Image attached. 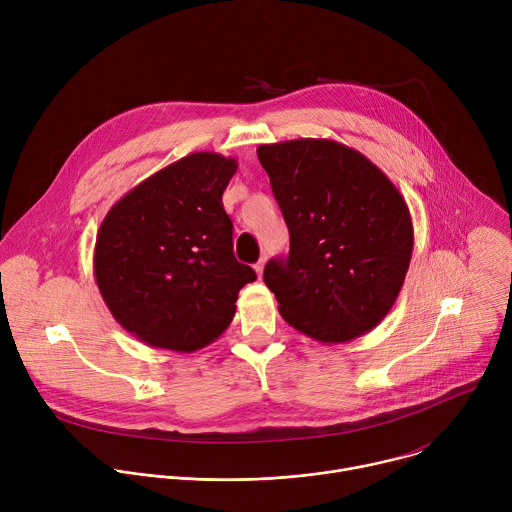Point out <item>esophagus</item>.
<instances>
[{"label":"esophagus","instance_id":"34e87169","mask_svg":"<svg viewBox=\"0 0 512 512\" xmlns=\"http://www.w3.org/2000/svg\"><path fill=\"white\" fill-rule=\"evenodd\" d=\"M263 267H265V261H263V259H261V261H257V263H255V273H257V275H259V277H261V275H263Z\"/></svg>","mask_w":512,"mask_h":512}]
</instances>
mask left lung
I'll list each match as a JSON object with an SVG mask.
<instances>
[{
    "instance_id": "left-lung-1",
    "label": "left lung",
    "mask_w": 512,
    "mask_h": 512,
    "mask_svg": "<svg viewBox=\"0 0 512 512\" xmlns=\"http://www.w3.org/2000/svg\"><path fill=\"white\" fill-rule=\"evenodd\" d=\"M257 158L289 229V255L263 271L281 318L324 344L373 330L393 308L413 251L395 184L332 139L265 143Z\"/></svg>"
}]
</instances>
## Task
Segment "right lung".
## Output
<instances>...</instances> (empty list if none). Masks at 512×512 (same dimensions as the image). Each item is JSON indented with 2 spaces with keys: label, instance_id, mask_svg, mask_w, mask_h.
Segmentation results:
<instances>
[{
  "label": "right lung",
  "instance_id": "1",
  "mask_svg": "<svg viewBox=\"0 0 512 512\" xmlns=\"http://www.w3.org/2000/svg\"><path fill=\"white\" fill-rule=\"evenodd\" d=\"M239 164L190 154L129 190L103 218L95 279L113 318L148 346L194 352L221 336L243 285L223 192Z\"/></svg>",
  "mask_w": 512,
  "mask_h": 512
}]
</instances>
